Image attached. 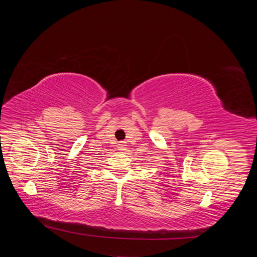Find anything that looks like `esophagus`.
<instances>
[{
  "label": "esophagus",
  "mask_w": 257,
  "mask_h": 257,
  "mask_svg": "<svg viewBox=\"0 0 257 257\" xmlns=\"http://www.w3.org/2000/svg\"><path fill=\"white\" fill-rule=\"evenodd\" d=\"M118 148H119V150H124V148H125V145H124V143H120L118 145Z\"/></svg>",
  "instance_id": "esophagus-1"
}]
</instances>
